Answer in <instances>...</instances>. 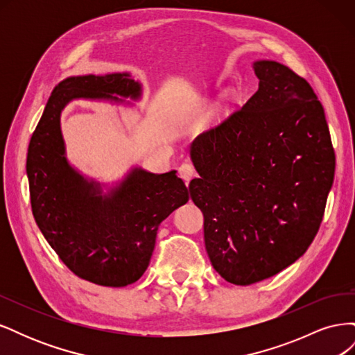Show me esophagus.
<instances>
[{
    "mask_svg": "<svg viewBox=\"0 0 355 355\" xmlns=\"http://www.w3.org/2000/svg\"><path fill=\"white\" fill-rule=\"evenodd\" d=\"M179 175H180L182 179L185 180V184L188 185L189 180L196 176V168H194V166L189 164V163H184L179 167Z\"/></svg>",
    "mask_w": 355,
    "mask_h": 355,
    "instance_id": "obj_1",
    "label": "esophagus"
}]
</instances>
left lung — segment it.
Segmentation results:
<instances>
[{
    "label": "left lung",
    "instance_id": "left-lung-1",
    "mask_svg": "<svg viewBox=\"0 0 355 355\" xmlns=\"http://www.w3.org/2000/svg\"><path fill=\"white\" fill-rule=\"evenodd\" d=\"M253 71L257 92L189 148L200 175L189 192L204 214L207 254L237 286L270 278L308 250L335 176L313 87L275 60H256Z\"/></svg>",
    "mask_w": 355,
    "mask_h": 355
}]
</instances>
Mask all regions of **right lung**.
I'll list each match as a JSON object with an SVG mask.
<instances>
[{"label":"right lung","mask_w":355,"mask_h":355,"mask_svg":"<svg viewBox=\"0 0 355 355\" xmlns=\"http://www.w3.org/2000/svg\"><path fill=\"white\" fill-rule=\"evenodd\" d=\"M118 95L139 101L142 84L128 72L60 81L31 137L26 158L31 206L40 231L75 275L108 287H124L144 275L159 223L189 200L176 170L157 175L133 167L103 193L108 185L71 166L62 111L77 99L133 105Z\"/></svg>","instance_id":"1"}]
</instances>
